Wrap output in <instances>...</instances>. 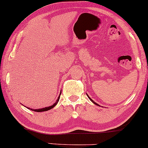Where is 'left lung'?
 Wrapping results in <instances>:
<instances>
[{"label":"left lung","instance_id":"8db88e82","mask_svg":"<svg viewBox=\"0 0 148 148\" xmlns=\"http://www.w3.org/2000/svg\"><path fill=\"white\" fill-rule=\"evenodd\" d=\"M88 97H89V99H90V100H91V101H92V103H95V104H96V105H97V103H95V102H94V101H93V100H92V99H91V98H90V97L89 96H88ZM97 106H99V105H97Z\"/></svg>","mask_w":148,"mask_h":148}]
</instances>
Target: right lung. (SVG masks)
Here are the masks:
<instances>
[{"label": "right lung", "mask_w": 148, "mask_h": 148, "mask_svg": "<svg viewBox=\"0 0 148 148\" xmlns=\"http://www.w3.org/2000/svg\"><path fill=\"white\" fill-rule=\"evenodd\" d=\"M59 99H60V96L58 97V100H56V103H54V104L53 105V106H49V107H46V108H41V109H34V110H32V109H30L31 110H33V111H35V112H43V111H47V110H51V109H52V108H54L55 106H56V105H57V103H58V102L59 101ZM28 109H30V108H28Z\"/></svg>", "instance_id": "add662e5"}]
</instances>
